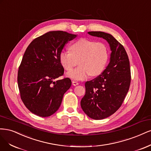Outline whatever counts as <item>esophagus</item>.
<instances>
[{
	"label": "esophagus",
	"instance_id": "esophagus-1",
	"mask_svg": "<svg viewBox=\"0 0 151 151\" xmlns=\"http://www.w3.org/2000/svg\"><path fill=\"white\" fill-rule=\"evenodd\" d=\"M72 84H73V86H76V85H78L79 83H78V82L76 81H72Z\"/></svg>",
	"mask_w": 151,
	"mask_h": 151
}]
</instances>
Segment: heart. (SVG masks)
<instances>
[{
	"mask_svg": "<svg viewBox=\"0 0 151 151\" xmlns=\"http://www.w3.org/2000/svg\"><path fill=\"white\" fill-rule=\"evenodd\" d=\"M70 51H62L60 61L64 69L69 71L79 63V66L66 73L75 80H83L91 76H99L104 70L109 59L107 47L104 43L81 38L73 42Z\"/></svg>",
	"mask_w": 151,
	"mask_h": 151,
	"instance_id": "obj_1",
	"label": "heart"
}]
</instances>
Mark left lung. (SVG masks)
<instances>
[{"label": "left lung", "mask_w": 151, "mask_h": 151, "mask_svg": "<svg viewBox=\"0 0 151 151\" xmlns=\"http://www.w3.org/2000/svg\"><path fill=\"white\" fill-rule=\"evenodd\" d=\"M88 35L101 37L109 44L110 62L101 75L85 83L81 106L91 119L101 120L114 114L122 104L130 84V62L124 46L110 34L101 31Z\"/></svg>", "instance_id": "8db88e82"}]
</instances>
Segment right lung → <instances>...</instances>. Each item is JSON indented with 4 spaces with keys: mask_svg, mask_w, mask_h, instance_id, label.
I'll return each mask as SVG.
<instances>
[{
    "mask_svg": "<svg viewBox=\"0 0 151 151\" xmlns=\"http://www.w3.org/2000/svg\"><path fill=\"white\" fill-rule=\"evenodd\" d=\"M76 36L62 31H50L35 39L27 47L17 82L22 102L34 114L46 117L60 108L71 85L68 78L55 81L64 73L60 55L66 44Z\"/></svg>",
    "mask_w": 151,
    "mask_h": 151,
    "instance_id": "add662e5",
    "label": "right lung"
}]
</instances>
